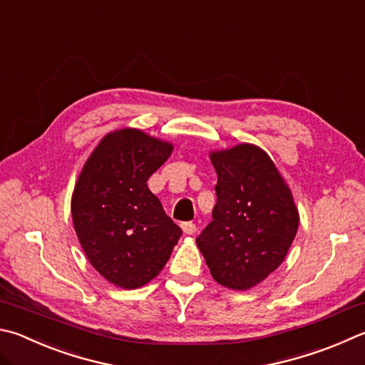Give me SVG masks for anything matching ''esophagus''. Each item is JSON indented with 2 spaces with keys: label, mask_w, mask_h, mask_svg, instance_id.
<instances>
[{
  "label": "esophagus",
  "mask_w": 365,
  "mask_h": 365,
  "mask_svg": "<svg viewBox=\"0 0 365 365\" xmlns=\"http://www.w3.org/2000/svg\"><path fill=\"white\" fill-rule=\"evenodd\" d=\"M180 227H182L185 235H195L196 233V225L193 222H183Z\"/></svg>",
  "instance_id": "34e87169"
}]
</instances>
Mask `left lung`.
<instances>
[{"mask_svg": "<svg viewBox=\"0 0 365 365\" xmlns=\"http://www.w3.org/2000/svg\"><path fill=\"white\" fill-rule=\"evenodd\" d=\"M217 204L196 237L210 274L222 286L247 290L284 262L298 230L292 191L260 147L240 143L212 151Z\"/></svg>", "mask_w": 365, "mask_h": 365, "instance_id": "left-lung-1", "label": "left lung"}]
</instances>
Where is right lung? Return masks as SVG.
I'll return each instance as SVG.
<instances>
[{"instance_id": "right-lung-1", "label": "right lung", "mask_w": 365, "mask_h": 365, "mask_svg": "<svg viewBox=\"0 0 365 365\" xmlns=\"http://www.w3.org/2000/svg\"><path fill=\"white\" fill-rule=\"evenodd\" d=\"M174 145L138 129L105 135L71 196L76 236L92 267L123 289L148 284L168 263L182 230L148 188Z\"/></svg>"}]
</instances>
